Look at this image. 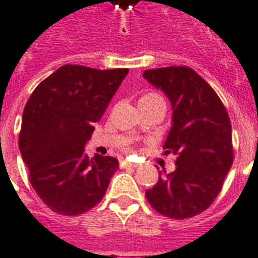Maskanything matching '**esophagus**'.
<instances>
[{"mask_svg":"<svg viewBox=\"0 0 258 258\" xmlns=\"http://www.w3.org/2000/svg\"><path fill=\"white\" fill-rule=\"evenodd\" d=\"M120 163H122L123 166H127V167H138V163L130 162V161H127V160H123Z\"/></svg>","mask_w":258,"mask_h":258,"instance_id":"esophagus-1","label":"esophagus"}]
</instances>
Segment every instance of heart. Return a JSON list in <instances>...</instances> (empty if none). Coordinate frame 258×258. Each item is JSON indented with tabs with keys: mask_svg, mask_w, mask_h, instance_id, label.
<instances>
[{
	"mask_svg": "<svg viewBox=\"0 0 258 258\" xmlns=\"http://www.w3.org/2000/svg\"><path fill=\"white\" fill-rule=\"evenodd\" d=\"M156 98H161V97L157 95V93H148V95L143 96L142 100H145V101H147V100H156ZM142 100H140V101H142Z\"/></svg>",
	"mask_w": 258,
	"mask_h": 258,
	"instance_id": "obj_1",
	"label": "heart"
}]
</instances>
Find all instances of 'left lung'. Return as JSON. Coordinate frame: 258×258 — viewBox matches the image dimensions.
<instances>
[{
  "mask_svg": "<svg viewBox=\"0 0 258 258\" xmlns=\"http://www.w3.org/2000/svg\"><path fill=\"white\" fill-rule=\"evenodd\" d=\"M143 76L171 102L172 126L163 149L176 156V169L160 171L145 196L162 216L191 218L212 205L231 169V122L216 91L189 67L152 69Z\"/></svg>",
  "mask_w": 258,
  "mask_h": 258,
  "instance_id": "obj_1",
  "label": "left lung"
}]
</instances>
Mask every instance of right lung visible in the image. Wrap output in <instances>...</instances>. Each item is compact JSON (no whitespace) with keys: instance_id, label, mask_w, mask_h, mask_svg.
I'll use <instances>...</instances> for the list:
<instances>
[{"instance_id":"1","label":"right lung","mask_w":258,"mask_h":258,"mask_svg":"<svg viewBox=\"0 0 258 258\" xmlns=\"http://www.w3.org/2000/svg\"><path fill=\"white\" fill-rule=\"evenodd\" d=\"M127 74L128 69L64 64L28 98L19 149L33 189L53 212L80 216L102 200L119 162L88 157L84 145Z\"/></svg>"}]
</instances>
